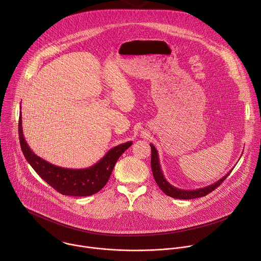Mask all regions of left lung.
<instances>
[{
    "label": "left lung",
    "mask_w": 261,
    "mask_h": 261,
    "mask_svg": "<svg viewBox=\"0 0 261 261\" xmlns=\"http://www.w3.org/2000/svg\"><path fill=\"white\" fill-rule=\"evenodd\" d=\"M151 148H152V157H151V166H152V171H153V175L155 177V180L157 182V185L159 186V188L168 196L173 197V198H177V199H194V198H198V197H203L205 195H207L208 193H211L212 191H214L217 187L225 180V178L230 174V172L232 171V169L226 173V175L223 176L222 178H220L219 180H217L216 182L206 186L204 188H200V189H196V190H182V189H178L177 187H173L171 184H169L166 178L164 177V174L162 172V169L160 167V162H159V156H158V152L156 150V147L151 143Z\"/></svg>",
    "instance_id": "8db88e82"
}]
</instances>
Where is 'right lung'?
Listing matches in <instances>:
<instances>
[{"mask_svg":"<svg viewBox=\"0 0 261 261\" xmlns=\"http://www.w3.org/2000/svg\"><path fill=\"white\" fill-rule=\"evenodd\" d=\"M18 134L21 151L30 165L55 190L68 196H90L100 191L108 181L118 159L132 144L131 141H128L110 148L100 161L91 167L71 169L54 165L34 154L22 133L21 113L19 115Z\"/></svg>","mask_w":261,"mask_h":261,"instance_id":"obj_1","label":"right lung"}]
</instances>
